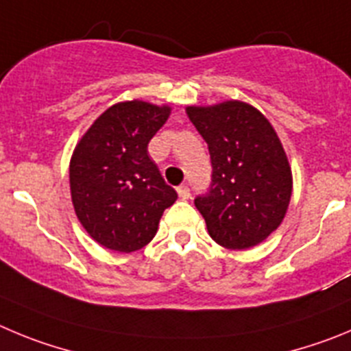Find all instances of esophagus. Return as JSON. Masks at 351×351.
Here are the masks:
<instances>
[{"mask_svg":"<svg viewBox=\"0 0 351 351\" xmlns=\"http://www.w3.org/2000/svg\"><path fill=\"white\" fill-rule=\"evenodd\" d=\"M176 192H178V197L180 199H189V197H191V189H189L187 185H180V187L176 189Z\"/></svg>","mask_w":351,"mask_h":351,"instance_id":"1","label":"esophagus"}]
</instances>
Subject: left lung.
Segmentation results:
<instances>
[{"instance_id":"1","label":"left lung","mask_w":351,"mask_h":351,"mask_svg":"<svg viewBox=\"0 0 351 351\" xmlns=\"http://www.w3.org/2000/svg\"><path fill=\"white\" fill-rule=\"evenodd\" d=\"M185 112L210 148L211 187L194 204L211 239L229 250L258 245L283 222L292 195V169L276 131L245 101Z\"/></svg>"}]
</instances>
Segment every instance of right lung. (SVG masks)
<instances>
[{"mask_svg":"<svg viewBox=\"0 0 351 351\" xmlns=\"http://www.w3.org/2000/svg\"><path fill=\"white\" fill-rule=\"evenodd\" d=\"M171 106L115 103L78 140L69 160V191L87 234L113 252L131 254L152 241L164 210L176 201L148 157V141Z\"/></svg>","mask_w":351,"mask_h":351,"instance_id":"add662e5","label":"right lung"}]
</instances>
